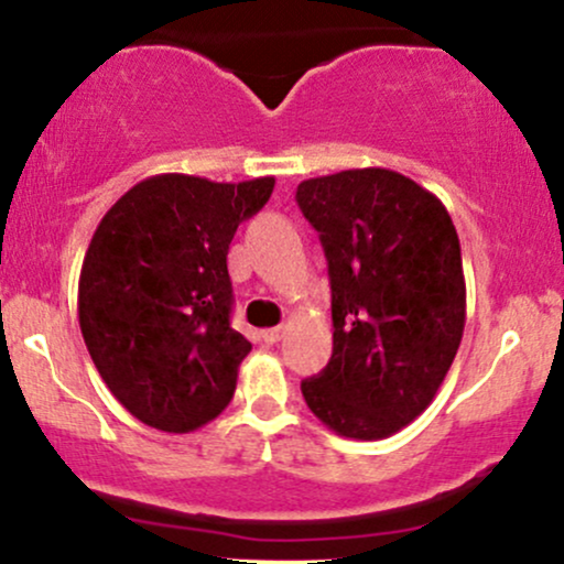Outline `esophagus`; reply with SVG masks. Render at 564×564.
<instances>
[{
    "label": "esophagus",
    "mask_w": 564,
    "mask_h": 564,
    "mask_svg": "<svg viewBox=\"0 0 564 564\" xmlns=\"http://www.w3.org/2000/svg\"><path fill=\"white\" fill-rule=\"evenodd\" d=\"M283 334H286V328H283V326L264 328V332H262V339L268 341V345H275V341H281V339H283Z\"/></svg>",
    "instance_id": "1"
}]
</instances>
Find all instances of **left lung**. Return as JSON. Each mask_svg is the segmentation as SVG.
I'll return each instance as SVG.
<instances>
[{"instance_id": "1", "label": "left lung", "mask_w": 564, "mask_h": 564, "mask_svg": "<svg viewBox=\"0 0 564 564\" xmlns=\"http://www.w3.org/2000/svg\"><path fill=\"white\" fill-rule=\"evenodd\" d=\"M332 281L334 349L304 403L336 435L390 437L432 403L467 321L462 246L443 200L381 166L304 180Z\"/></svg>"}]
</instances>
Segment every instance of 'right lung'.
<instances>
[{
  "label": "right lung",
  "mask_w": 564,
  "mask_h": 564,
  "mask_svg": "<svg viewBox=\"0 0 564 564\" xmlns=\"http://www.w3.org/2000/svg\"><path fill=\"white\" fill-rule=\"evenodd\" d=\"M273 177L212 183L156 174L97 225L79 275V326L113 398L161 432H193L228 408L249 339L230 326L228 249Z\"/></svg>",
  "instance_id": "add662e5"
}]
</instances>
